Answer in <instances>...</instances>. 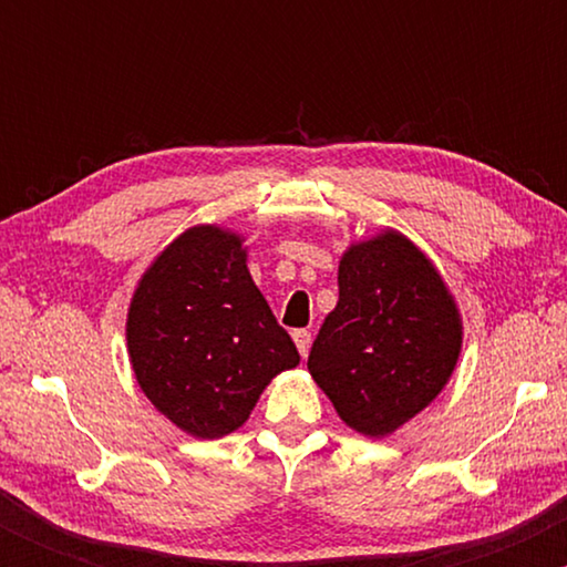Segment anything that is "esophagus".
Here are the masks:
<instances>
[{
	"label": "esophagus",
	"instance_id": "obj_1",
	"mask_svg": "<svg viewBox=\"0 0 567 567\" xmlns=\"http://www.w3.org/2000/svg\"><path fill=\"white\" fill-rule=\"evenodd\" d=\"M292 341H296V347H298V351H301V357L309 354V349H311V333H309V330H296V333H292Z\"/></svg>",
	"mask_w": 567,
	"mask_h": 567
}]
</instances>
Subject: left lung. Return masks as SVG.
<instances>
[{"label":"left lung","mask_w":567,"mask_h":567,"mask_svg":"<svg viewBox=\"0 0 567 567\" xmlns=\"http://www.w3.org/2000/svg\"><path fill=\"white\" fill-rule=\"evenodd\" d=\"M464 341L437 266L405 234L383 229L347 247L338 303L324 317L309 373L354 432L381 440L451 381Z\"/></svg>","instance_id":"8db88e82"}]
</instances>
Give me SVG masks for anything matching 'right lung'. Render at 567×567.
<instances>
[{
    "instance_id": "right-lung-1",
    "label": "right lung",
    "mask_w": 567,
    "mask_h": 567,
    "mask_svg": "<svg viewBox=\"0 0 567 567\" xmlns=\"http://www.w3.org/2000/svg\"><path fill=\"white\" fill-rule=\"evenodd\" d=\"M237 231L199 224L143 271L127 309V354L141 392L197 440L250 419L275 375L301 362L247 271Z\"/></svg>"
}]
</instances>
